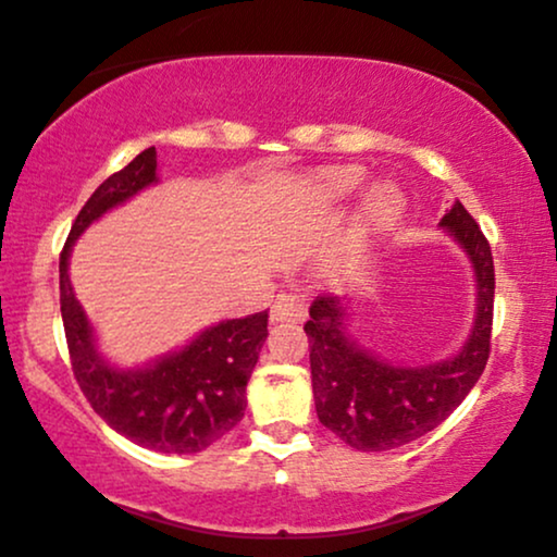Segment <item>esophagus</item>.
Instances as JSON below:
<instances>
[{"label": "esophagus", "mask_w": 557, "mask_h": 557, "mask_svg": "<svg viewBox=\"0 0 557 557\" xmlns=\"http://www.w3.org/2000/svg\"><path fill=\"white\" fill-rule=\"evenodd\" d=\"M305 320V302L293 293H282L275 297L270 308V323H300Z\"/></svg>", "instance_id": "1"}]
</instances>
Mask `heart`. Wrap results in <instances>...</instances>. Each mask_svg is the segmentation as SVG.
<instances>
[{
  "label": "heart",
  "instance_id": "b5f03b06",
  "mask_svg": "<svg viewBox=\"0 0 557 557\" xmlns=\"http://www.w3.org/2000/svg\"><path fill=\"white\" fill-rule=\"evenodd\" d=\"M366 184V171L358 166H341L318 174L302 191V209L308 211H331L348 203ZM406 197L396 184L381 182L366 191L363 207H360L358 230L368 234L383 226L394 224L404 211Z\"/></svg>",
  "mask_w": 557,
  "mask_h": 557
}]
</instances>
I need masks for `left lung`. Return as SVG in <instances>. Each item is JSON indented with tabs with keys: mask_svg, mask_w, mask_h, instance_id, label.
I'll return each instance as SVG.
<instances>
[{
	"mask_svg": "<svg viewBox=\"0 0 557 557\" xmlns=\"http://www.w3.org/2000/svg\"><path fill=\"white\" fill-rule=\"evenodd\" d=\"M438 226L461 247L474 270L476 308L465 346L429 366H396L350 335L346 297L323 295L310 305L312 396L320 424L358 451H388L436 429L465 401L487 366L495 264L484 234L461 201Z\"/></svg>",
	"mask_w": 557,
	"mask_h": 557,
	"instance_id": "obj_1",
	"label": "left lung"
}]
</instances>
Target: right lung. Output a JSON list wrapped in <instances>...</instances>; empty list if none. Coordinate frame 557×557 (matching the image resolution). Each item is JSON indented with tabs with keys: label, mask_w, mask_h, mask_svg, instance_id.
Returning <instances> with one entry per match:
<instances>
[{
	"label": "right lung",
	"mask_w": 557,
	"mask_h": 557,
	"mask_svg": "<svg viewBox=\"0 0 557 557\" xmlns=\"http://www.w3.org/2000/svg\"><path fill=\"white\" fill-rule=\"evenodd\" d=\"M159 184L156 148L108 176L77 214L60 255V312L73 373L106 424L163 454H194L232 432L245 417L247 381L268 341V310L203 327L186 346L138 368L100 356L96 331L70 282V252L92 222Z\"/></svg>",
	"instance_id": "add662e5"
}]
</instances>
